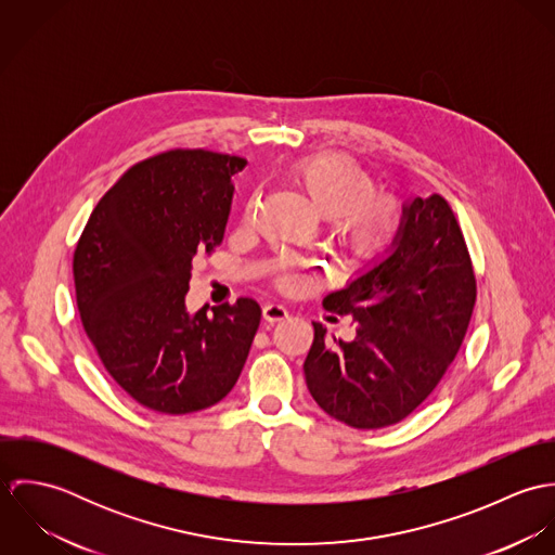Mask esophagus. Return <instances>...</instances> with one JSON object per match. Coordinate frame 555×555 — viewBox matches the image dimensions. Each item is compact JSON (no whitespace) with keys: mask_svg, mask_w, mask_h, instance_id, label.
Wrapping results in <instances>:
<instances>
[{"mask_svg":"<svg viewBox=\"0 0 555 555\" xmlns=\"http://www.w3.org/2000/svg\"><path fill=\"white\" fill-rule=\"evenodd\" d=\"M262 318L273 324V322H280V320L288 318V310L284 306H280V304H267L262 308Z\"/></svg>","mask_w":555,"mask_h":555,"instance_id":"1","label":"esophagus"}]
</instances>
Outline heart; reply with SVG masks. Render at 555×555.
<instances>
[{"instance_id": "heart-1", "label": "heart", "mask_w": 555, "mask_h": 555, "mask_svg": "<svg viewBox=\"0 0 555 555\" xmlns=\"http://www.w3.org/2000/svg\"><path fill=\"white\" fill-rule=\"evenodd\" d=\"M288 179L328 218L337 243L359 258L378 256L396 235L399 209L387 196H376L374 177L359 164L337 154H318L299 159L288 168ZM256 198L245 205L251 218ZM280 284L293 288L297 278L282 273Z\"/></svg>"}]
</instances>
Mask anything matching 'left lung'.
<instances>
[{
  "mask_svg": "<svg viewBox=\"0 0 555 555\" xmlns=\"http://www.w3.org/2000/svg\"><path fill=\"white\" fill-rule=\"evenodd\" d=\"M473 260L453 209L440 194L401 209L391 249L324 297L352 317V341L314 324L304 363L318 405L354 429L396 425L438 387L453 363L475 310Z\"/></svg>",
  "mask_w": 555,
  "mask_h": 555,
  "instance_id": "left-lung-1",
  "label": "left lung"
}]
</instances>
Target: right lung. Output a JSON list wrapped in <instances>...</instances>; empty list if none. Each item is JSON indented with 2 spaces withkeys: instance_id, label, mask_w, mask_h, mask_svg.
Masks as SVG:
<instances>
[{
  "instance_id": "add662e5",
  "label": "right lung",
  "mask_w": 555,
  "mask_h": 555,
  "mask_svg": "<svg viewBox=\"0 0 555 555\" xmlns=\"http://www.w3.org/2000/svg\"><path fill=\"white\" fill-rule=\"evenodd\" d=\"M245 159L172 150L134 164L100 198L75 249L80 320L102 365L141 405L190 414L231 393L260 306L190 314L192 258L222 243Z\"/></svg>"
}]
</instances>
